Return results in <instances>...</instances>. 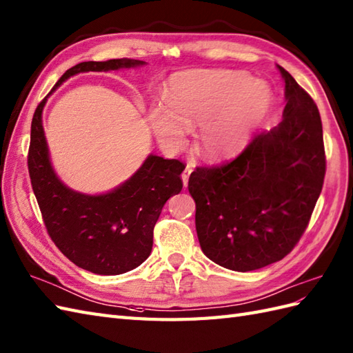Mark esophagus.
Instances as JSON below:
<instances>
[{"mask_svg":"<svg viewBox=\"0 0 353 353\" xmlns=\"http://www.w3.org/2000/svg\"><path fill=\"white\" fill-rule=\"evenodd\" d=\"M192 168L190 165H186L185 171L182 173V180H183V186H188V180H190V174H191Z\"/></svg>","mask_w":353,"mask_h":353,"instance_id":"esophagus-1","label":"esophagus"}]
</instances>
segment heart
Listing matches in <instances>:
<instances>
[{
  "label": "heart",
  "instance_id": "b5f03b06",
  "mask_svg": "<svg viewBox=\"0 0 353 353\" xmlns=\"http://www.w3.org/2000/svg\"><path fill=\"white\" fill-rule=\"evenodd\" d=\"M270 103L269 85L247 72L180 73L171 79L165 106L153 110L152 126L170 149L182 147L188 128L199 126L195 150L203 158L221 161L234 157L248 144Z\"/></svg>",
  "mask_w": 353,
  "mask_h": 353
}]
</instances>
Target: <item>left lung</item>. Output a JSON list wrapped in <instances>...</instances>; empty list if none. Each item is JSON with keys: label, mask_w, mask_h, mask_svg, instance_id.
<instances>
[{"label": "left lung", "mask_w": 353, "mask_h": 353, "mask_svg": "<svg viewBox=\"0 0 353 353\" xmlns=\"http://www.w3.org/2000/svg\"><path fill=\"white\" fill-rule=\"evenodd\" d=\"M285 83L283 120L254 135L232 161L192 171L200 247L216 265L248 272L284 259L304 234L322 192V120L311 96L278 65Z\"/></svg>", "instance_id": "left-lung-1"}]
</instances>
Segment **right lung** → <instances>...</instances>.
Returning <instances> with one entry per match:
<instances>
[{"instance_id":"right-lung-1","label":"right lung","mask_w":353,"mask_h":353,"mask_svg":"<svg viewBox=\"0 0 353 353\" xmlns=\"http://www.w3.org/2000/svg\"><path fill=\"white\" fill-rule=\"evenodd\" d=\"M139 60L84 61L65 70L52 90L81 72L137 68ZM46 97L31 121L28 171L48 234L72 263L97 275H119L150 256L153 228L163 204L182 191L183 162L149 154L125 183L101 195L81 194L57 177L42 126Z\"/></svg>"}]
</instances>
